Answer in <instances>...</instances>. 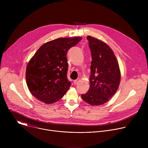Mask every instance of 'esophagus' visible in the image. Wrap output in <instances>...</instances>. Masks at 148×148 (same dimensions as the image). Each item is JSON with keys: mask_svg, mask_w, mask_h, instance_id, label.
I'll list each match as a JSON object with an SVG mask.
<instances>
[{"mask_svg": "<svg viewBox=\"0 0 148 148\" xmlns=\"http://www.w3.org/2000/svg\"><path fill=\"white\" fill-rule=\"evenodd\" d=\"M79 81V78H78V79H77L74 80V81H73L74 84V85H76V84H78V82Z\"/></svg>", "mask_w": 148, "mask_h": 148, "instance_id": "esophagus-1", "label": "esophagus"}]
</instances>
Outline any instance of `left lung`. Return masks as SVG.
I'll list each match as a JSON object with an SVG mask.
<instances>
[{
	"instance_id": "8db88e82",
	"label": "left lung",
	"mask_w": 148,
	"mask_h": 148,
	"mask_svg": "<svg viewBox=\"0 0 148 148\" xmlns=\"http://www.w3.org/2000/svg\"><path fill=\"white\" fill-rule=\"evenodd\" d=\"M91 51L90 86L82 99L93 106L102 105L116 92L121 81L117 59L111 47L103 41L88 36Z\"/></svg>"
}]
</instances>
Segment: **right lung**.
<instances>
[{"label": "right lung", "mask_w": 148, "mask_h": 148, "mask_svg": "<svg viewBox=\"0 0 148 148\" xmlns=\"http://www.w3.org/2000/svg\"><path fill=\"white\" fill-rule=\"evenodd\" d=\"M81 40V37H73L49 41L31 58L26 67V84L37 99L45 103H53L69 90L71 83L67 77V53Z\"/></svg>", "instance_id": "add662e5"}]
</instances>
